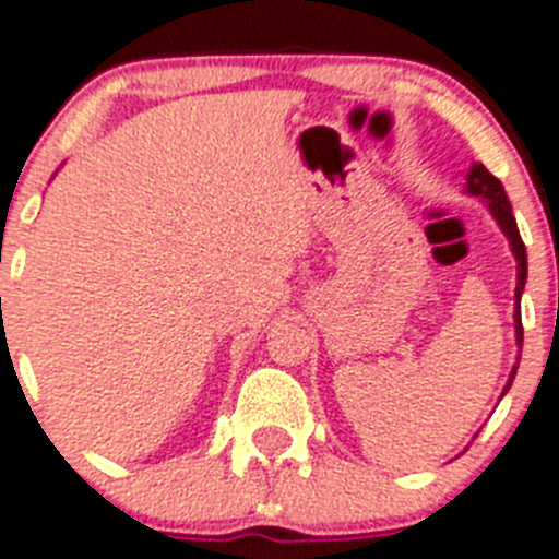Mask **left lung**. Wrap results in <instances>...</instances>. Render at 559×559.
<instances>
[{
	"label": "left lung",
	"instance_id": "obj_1",
	"mask_svg": "<svg viewBox=\"0 0 559 559\" xmlns=\"http://www.w3.org/2000/svg\"><path fill=\"white\" fill-rule=\"evenodd\" d=\"M472 195H483V199L489 201V210L491 215L497 218V224H500V229L506 233V238H509L511 243V252H514V258H518V289H514V298H518V309H514V326H518V344L520 349H523V323H520V295H523V287H526V243H523V238H520V229H518V222H514V215H511V204L509 199H506V190L503 185L497 181L495 176H491L483 164H475L472 170H468V187H466ZM514 372H518V367H514ZM514 372H511V381H514ZM509 381V386H511ZM506 386V389H509Z\"/></svg>",
	"mask_w": 559,
	"mask_h": 559
}]
</instances>
